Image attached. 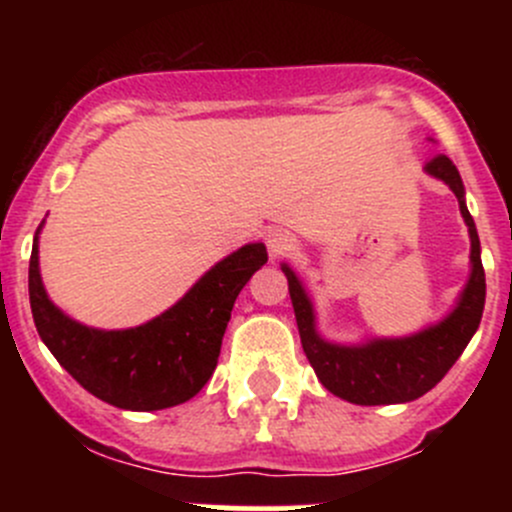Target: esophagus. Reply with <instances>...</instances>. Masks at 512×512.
<instances>
[{
    "instance_id": "esophagus-1",
    "label": "esophagus",
    "mask_w": 512,
    "mask_h": 512,
    "mask_svg": "<svg viewBox=\"0 0 512 512\" xmlns=\"http://www.w3.org/2000/svg\"><path fill=\"white\" fill-rule=\"evenodd\" d=\"M265 242H267V250H270L272 257H285L289 252H294V237L289 235L287 230H270L265 235Z\"/></svg>"
}]
</instances>
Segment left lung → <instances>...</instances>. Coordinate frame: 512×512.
<instances>
[{
	"instance_id": "left-lung-1",
	"label": "left lung",
	"mask_w": 512,
	"mask_h": 512,
	"mask_svg": "<svg viewBox=\"0 0 512 512\" xmlns=\"http://www.w3.org/2000/svg\"><path fill=\"white\" fill-rule=\"evenodd\" d=\"M428 175L443 180L456 193L458 208L471 235V275L458 294V302L441 322L409 337H374L361 344H337L317 332L312 297L294 270L282 262L289 282L294 317L302 349L324 389L359 406L406 404L431 391L448 374L476 334L485 304V272L480 262L476 223L466 208V188L458 168L448 156L426 163Z\"/></svg>"
}]
</instances>
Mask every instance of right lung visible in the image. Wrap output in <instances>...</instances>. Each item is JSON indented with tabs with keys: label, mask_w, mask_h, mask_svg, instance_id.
<instances>
[{
	"label": "right lung",
	"mask_w": 512,
	"mask_h": 512,
	"mask_svg": "<svg viewBox=\"0 0 512 512\" xmlns=\"http://www.w3.org/2000/svg\"><path fill=\"white\" fill-rule=\"evenodd\" d=\"M39 225L29 260L36 332L89 394L126 411H160L193 399L218 366L220 344L240 289L267 262L250 242L210 267L178 302L131 329H96L61 312L39 272Z\"/></svg>",
	"instance_id": "add662e5"
}]
</instances>
